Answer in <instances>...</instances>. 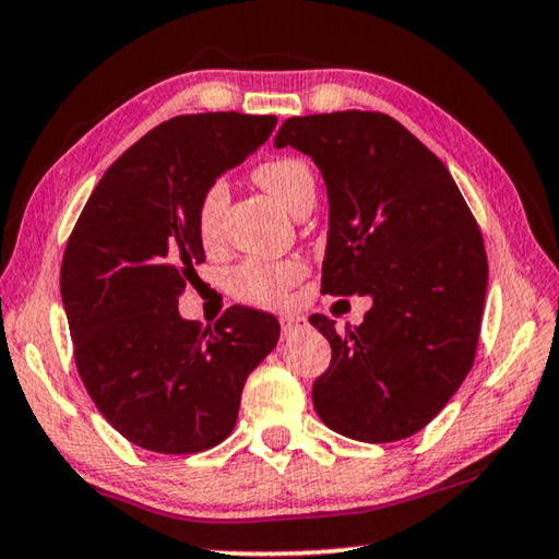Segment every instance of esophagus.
Here are the masks:
<instances>
[{
	"label": "esophagus",
	"instance_id": "obj_1",
	"mask_svg": "<svg viewBox=\"0 0 559 559\" xmlns=\"http://www.w3.org/2000/svg\"><path fill=\"white\" fill-rule=\"evenodd\" d=\"M308 325V320L302 316H283L281 318V333L283 337H290L293 333H298V330H302Z\"/></svg>",
	"mask_w": 559,
	"mask_h": 559
}]
</instances>
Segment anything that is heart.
I'll return each instance as SVG.
<instances>
[{
  "label": "heart",
  "instance_id": "b5f03b06",
  "mask_svg": "<svg viewBox=\"0 0 559 559\" xmlns=\"http://www.w3.org/2000/svg\"><path fill=\"white\" fill-rule=\"evenodd\" d=\"M257 182L271 200H276L283 210L293 216L300 214L316 202V179L310 167L296 157H276L261 163L253 169ZM229 194L222 182L204 189L197 212V229L200 239L212 249L222 239V224ZM306 276V266L300 261H271V259H246L231 271L229 283L234 296L259 308H281L288 300V290Z\"/></svg>",
  "mask_w": 559,
  "mask_h": 559
}]
</instances>
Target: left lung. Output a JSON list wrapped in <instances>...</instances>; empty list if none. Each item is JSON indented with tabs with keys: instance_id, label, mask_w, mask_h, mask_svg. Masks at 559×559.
Here are the masks:
<instances>
[{
	"instance_id": "obj_1",
	"label": "left lung",
	"mask_w": 559,
	"mask_h": 559,
	"mask_svg": "<svg viewBox=\"0 0 559 559\" xmlns=\"http://www.w3.org/2000/svg\"><path fill=\"white\" fill-rule=\"evenodd\" d=\"M276 147L313 157L328 187L323 290L370 296L362 325L335 330L313 384L325 427L386 443L437 416L473 367L488 286L484 236L447 165L402 122L370 110L283 122Z\"/></svg>"
}]
</instances>
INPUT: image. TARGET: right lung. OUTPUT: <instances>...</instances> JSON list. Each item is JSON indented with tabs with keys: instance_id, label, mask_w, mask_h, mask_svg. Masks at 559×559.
<instances>
[{
	"instance_id": "right-lung-1",
	"label": "right lung",
	"mask_w": 559,
	"mask_h": 559,
	"mask_svg": "<svg viewBox=\"0 0 559 559\" xmlns=\"http://www.w3.org/2000/svg\"><path fill=\"white\" fill-rule=\"evenodd\" d=\"M276 116H177L100 177L69 236L61 298L75 367L108 424L140 449L200 453L229 437L246 377L278 320L234 306L202 328L177 300L204 263V189L266 143Z\"/></svg>"
}]
</instances>
